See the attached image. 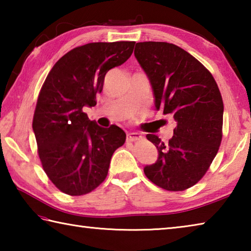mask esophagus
I'll list each match as a JSON object with an SVG mask.
<instances>
[{
	"mask_svg": "<svg viewBox=\"0 0 251 251\" xmlns=\"http://www.w3.org/2000/svg\"><path fill=\"white\" fill-rule=\"evenodd\" d=\"M142 138V135L139 133H128L127 134V141L129 142H136Z\"/></svg>",
	"mask_w": 251,
	"mask_h": 251,
	"instance_id": "1",
	"label": "esophagus"
}]
</instances>
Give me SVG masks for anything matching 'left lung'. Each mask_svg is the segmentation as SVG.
I'll return each mask as SVG.
<instances>
[{
  "label": "left lung",
  "instance_id": "1",
  "mask_svg": "<svg viewBox=\"0 0 251 251\" xmlns=\"http://www.w3.org/2000/svg\"><path fill=\"white\" fill-rule=\"evenodd\" d=\"M134 54L150 79L156 109L172 115L176 124L168 143L146 135L158 158L144 173L161 188L181 192L201 179L217 155L223 138L222 94L210 72L179 46L139 42Z\"/></svg>",
  "mask_w": 251,
  "mask_h": 251
}]
</instances>
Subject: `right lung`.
Masks as SVG:
<instances>
[{
  "label": "right lung",
  "instance_id": "right-lung-1",
  "mask_svg": "<svg viewBox=\"0 0 251 251\" xmlns=\"http://www.w3.org/2000/svg\"><path fill=\"white\" fill-rule=\"evenodd\" d=\"M135 42H97L75 48L55 63L37 99L33 117L42 166L64 194L91 193L107 176L110 158L126 134L88 120L85 106L96 105L104 78L130 57Z\"/></svg>",
  "mask_w": 251,
  "mask_h": 251
}]
</instances>
